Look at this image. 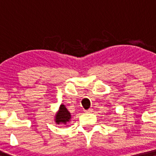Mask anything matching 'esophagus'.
I'll return each instance as SVG.
<instances>
[{
    "instance_id": "obj_1",
    "label": "esophagus",
    "mask_w": 156,
    "mask_h": 156,
    "mask_svg": "<svg viewBox=\"0 0 156 156\" xmlns=\"http://www.w3.org/2000/svg\"><path fill=\"white\" fill-rule=\"evenodd\" d=\"M85 112H86L87 113H90V112H93V108H89V109L86 110Z\"/></svg>"
}]
</instances>
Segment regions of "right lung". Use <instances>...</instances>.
I'll return each mask as SVG.
<instances>
[{
  "label": "right lung",
  "mask_w": 156,
  "mask_h": 156,
  "mask_svg": "<svg viewBox=\"0 0 156 156\" xmlns=\"http://www.w3.org/2000/svg\"><path fill=\"white\" fill-rule=\"evenodd\" d=\"M70 118H71V115H70L69 112L67 110V108L65 107V105H61L58 112L56 115V122L57 123H61V122L66 123V122L69 121Z\"/></svg>",
  "instance_id": "add662e5"
}]
</instances>
